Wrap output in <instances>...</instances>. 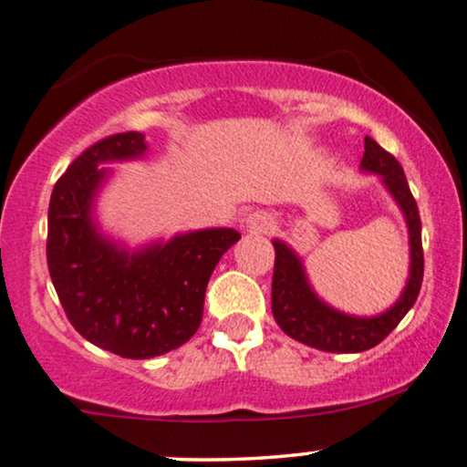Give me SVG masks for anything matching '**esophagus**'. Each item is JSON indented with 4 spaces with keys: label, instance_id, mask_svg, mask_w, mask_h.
I'll return each mask as SVG.
<instances>
[{
    "label": "esophagus",
    "instance_id": "1",
    "mask_svg": "<svg viewBox=\"0 0 467 467\" xmlns=\"http://www.w3.org/2000/svg\"><path fill=\"white\" fill-rule=\"evenodd\" d=\"M272 226H275V222L267 213H254V215L248 217V228L252 233H270Z\"/></svg>",
    "mask_w": 467,
    "mask_h": 467
}]
</instances>
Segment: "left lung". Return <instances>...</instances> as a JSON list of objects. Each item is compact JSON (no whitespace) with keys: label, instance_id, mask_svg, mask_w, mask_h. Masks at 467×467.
I'll use <instances>...</instances> for the list:
<instances>
[{"label":"left lung","instance_id":"left-lung-1","mask_svg":"<svg viewBox=\"0 0 467 467\" xmlns=\"http://www.w3.org/2000/svg\"><path fill=\"white\" fill-rule=\"evenodd\" d=\"M362 169L384 178V184L400 203L410 234V278L404 294L389 312L373 318L345 316L318 301L305 278L298 256L281 241H275V275H272V314L283 331L303 345L331 353H360L379 345L420 296L423 281L421 219L417 202L406 182L404 169L373 138H364Z\"/></svg>","mask_w":467,"mask_h":467}]
</instances>
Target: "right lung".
<instances>
[{
	"mask_svg": "<svg viewBox=\"0 0 467 467\" xmlns=\"http://www.w3.org/2000/svg\"><path fill=\"white\" fill-rule=\"evenodd\" d=\"M144 133L94 142L57 180L47 211V270L67 320L85 340L120 358L147 360L178 349L202 323L208 278L241 234L211 228L140 252L120 250L89 217L100 162L144 153Z\"/></svg>",
	"mask_w": 467,
	"mask_h": 467,
	"instance_id": "1",
	"label": "right lung"
}]
</instances>
